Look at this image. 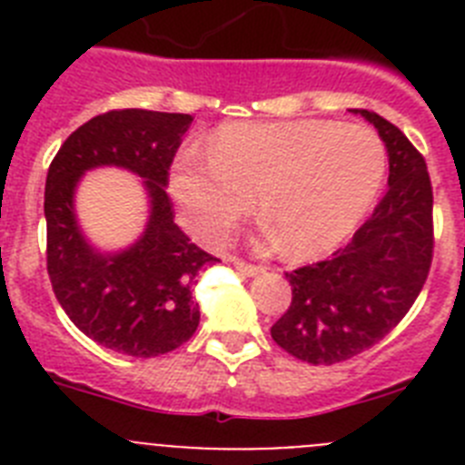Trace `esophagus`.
I'll list each match as a JSON object with an SVG mask.
<instances>
[{
    "mask_svg": "<svg viewBox=\"0 0 465 465\" xmlns=\"http://www.w3.org/2000/svg\"><path fill=\"white\" fill-rule=\"evenodd\" d=\"M235 268L240 270L244 277H258V274L265 272V270L258 268V265H249V262H242V261H235Z\"/></svg>",
    "mask_w": 465,
    "mask_h": 465,
    "instance_id": "esophagus-1",
    "label": "esophagus"
}]
</instances>
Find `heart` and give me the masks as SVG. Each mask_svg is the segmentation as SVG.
<instances>
[{
  "label": "heart",
  "instance_id": "b5f03b06",
  "mask_svg": "<svg viewBox=\"0 0 465 465\" xmlns=\"http://www.w3.org/2000/svg\"><path fill=\"white\" fill-rule=\"evenodd\" d=\"M386 153L375 130L356 123L252 121L221 125L207 155H176L167 191L200 242H221L256 200L291 258L342 244L371 212Z\"/></svg>",
  "mask_w": 465,
  "mask_h": 465
}]
</instances>
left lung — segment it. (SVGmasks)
Listing matches in <instances>:
<instances>
[{"label": "left lung", "mask_w": 465, "mask_h": 465, "mask_svg": "<svg viewBox=\"0 0 465 465\" xmlns=\"http://www.w3.org/2000/svg\"><path fill=\"white\" fill-rule=\"evenodd\" d=\"M351 114L375 125L389 155V188L375 212L328 261L286 272L293 300L272 326L291 356L332 365L380 342L408 314L433 258V191L426 163L393 123L372 111Z\"/></svg>", "instance_id": "left-lung-1"}]
</instances>
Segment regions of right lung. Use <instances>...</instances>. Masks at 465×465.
<instances>
[{
  "label": "right lung",
  "instance_id": "obj_1",
  "mask_svg": "<svg viewBox=\"0 0 465 465\" xmlns=\"http://www.w3.org/2000/svg\"><path fill=\"white\" fill-rule=\"evenodd\" d=\"M191 123V114L109 111L69 134L48 167L44 216L53 291L74 326L118 354L151 359L174 351L200 323L193 286L219 258L183 235L165 193L167 170ZM102 166L139 175L150 207L138 240L121 250L93 245L75 213L80 179Z\"/></svg>",
  "mask_w": 465,
  "mask_h": 465
}]
</instances>
